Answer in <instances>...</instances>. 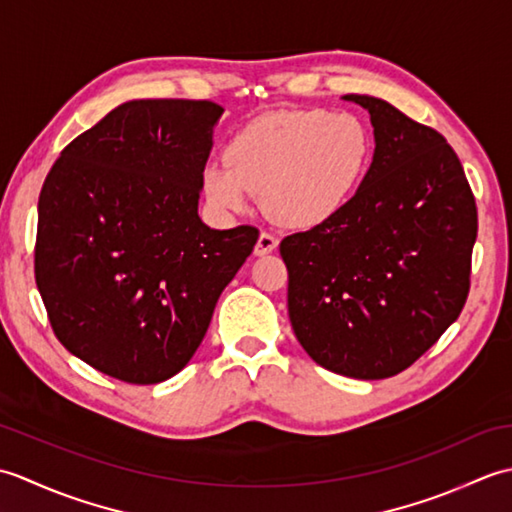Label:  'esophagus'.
<instances>
[{
    "instance_id": "esophagus-1",
    "label": "esophagus",
    "mask_w": 512,
    "mask_h": 512,
    "mask_svg": "<svg viewBox=\"0 0 512 512\" xmlns=\"http://www.w3.org/2000/svg\"><path fill=\"white\" fill-rule=\"evenodd\" d=\"M277 244H279V239L273 235V233H259V237H257V244H255V255H268V253H273V250L277 248Z\"/></svg>"
}]
</instances>
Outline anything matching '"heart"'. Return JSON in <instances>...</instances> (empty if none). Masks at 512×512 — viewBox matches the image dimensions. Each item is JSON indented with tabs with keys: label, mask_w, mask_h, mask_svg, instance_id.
I'll use <instances>...</instances> for the list:
<instances>
[{
	"label": "heart",
	"mask_w": 512,
	"mask_h": 512,
	"mask_svg": "<svg viewBox=\"0 0 512 512\" xmlns=\"http://www.w3.org/2000/svg\"><path fill=\"white\" fill-rule=\"evenodd\" d=\"M374 138L361 116L325 107L264 114L202 171L217 211H244L250 193L281 226L312 228L339 215L372 165Z\"/></svg>",
	"instance_id": "1"
}]
</instances>
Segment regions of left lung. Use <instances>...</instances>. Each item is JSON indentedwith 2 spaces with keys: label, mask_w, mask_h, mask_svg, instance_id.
<instances>
[{
  "label": "left lung",
  "mask_w": 512,
  "mask_h": 512,
  "mask_svg": "<svg viewBox=\"0 0 512 512\" xmlns=\"http://www.w3.org/2000/svg\"><path fill=\"white\" fill-rule=\"evenodd\" d=\"M369 112L374 160L345 209L281 239L292 330L314 363L378 380L400 374L460 317L477 206L442 134L383 99Z\"/></svg>",
  "instance_id": "8db88e82"
}]
</instances>
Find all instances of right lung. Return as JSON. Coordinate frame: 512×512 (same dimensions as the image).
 Returning <instances> with one entry per match:
<instances>
[{"label":"right lung","mask_w":512,"mask_h":512,"mask_svg":"<svg viewBox=\"0 0 512 512\" xmlns=\"http://www.w3.org/2000/svg\"><path fill=\"white\" fill-rule=\"evenodd\" d=\"M213 101L118 105L76 136L39 195L35 281L65 350L132 385L178 374L259 237L202 224Z\"/></svg>","instance_id":"add662e5"}]
</instances>
